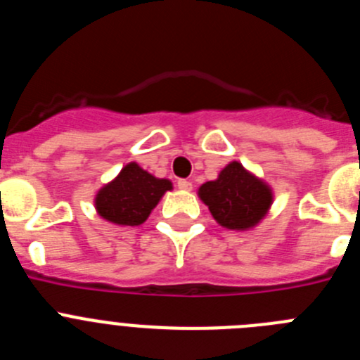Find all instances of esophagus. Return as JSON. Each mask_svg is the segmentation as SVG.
I'll return each mask as SVG.
<instances>
[{"label":"esophagus","mask_w":360,"mask_h":360,"mask_svg":"<svg viewBox=\"0 0 360 360\" xmlns=\"http://www.w3.org/2000/svg\"><path fill=\"white\" fill-rule=\"evenodd\" d=\"M178 189L184 191V193H189V191L193 189V184H191L189 180H178Z\"/></svg>","instance_id":"obj_1"}]
</instances>
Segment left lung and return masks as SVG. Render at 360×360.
Returning <instances> with one entry per match:
<instances>
[{"label":"left lung","mask_w":360,"mask_h":360,"mask_svg":"<svg viewBox=\"0 0 360 360\" xmlns=\"http://www.w3.org/2000/svg\"><path fill=\"white\" fill-rule=\"evenodd\" d=\"M198 198L218 225L229 231H250L262 224L274 203V191L263 178L232 160L216 180L198 187Z\"/></svg>","instance_id":"obj_1"}]
</instances>
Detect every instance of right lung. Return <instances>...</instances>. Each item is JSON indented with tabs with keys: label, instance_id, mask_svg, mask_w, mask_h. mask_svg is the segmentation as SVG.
I'll return each mask as SVG.
<instances>
[{
	"label": "right lung",
	"instance_id": "right-lung-1",
	"mask_svg": "<svg viewBox=\"0 0 360 360\" xmlns=\"http://www.w3.org/2000/svg\"><path fill=\"white\" fill-rule=\"evenodd\" d=\"M173 189L167 178H157L129 162L111 182L97 191L94 205L97 214L113 225H141L149 218L162 196Z\"/></svg>",
	"mask_w": 360,
	"mask_h": 360
}]
</instances>
